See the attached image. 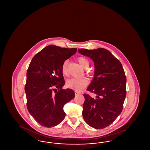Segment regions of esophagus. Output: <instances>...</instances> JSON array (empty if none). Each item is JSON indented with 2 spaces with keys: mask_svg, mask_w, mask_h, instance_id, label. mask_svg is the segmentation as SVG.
<instances>
[{
  "mask_svg": "<svg viewBox=\"0 0 150 150\" xmlns=\"http://www.w3.org/2000/svg\"><path fill=\"white\" fill-rule=\"evenodd\" d=\"M79 94H81V92H77V91H75V95H78Z\"/></svg>",
  "mask_w": 150,
  "mask_h": 150,
  "instance_id": "1",
  "label": "esophagus"
}]
</instances>
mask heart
<instances>
[{"mask_svg":"<svg viewBox=\"0 0 150 150\" xmlns=\"http://www.w3.org/2000/svg\"><path fill=\"white\" fill-rule=\"evenodd\" d=\"M79 63L84 69H88L89 66V61L85 57H80L78 59ZM67 61H65L62 65L61 71L64 75H66L67 72ZM88 84L87 79L72 78L69 79L66 81L67 87L76 91H81Z\"/></svg>","mask_w":150,"mask_h":150,"instance_id":"obj_1","label":"heart"}]
</instances>
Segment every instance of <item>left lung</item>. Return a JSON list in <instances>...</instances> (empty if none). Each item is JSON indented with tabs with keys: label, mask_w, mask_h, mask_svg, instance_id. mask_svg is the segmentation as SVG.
<instances>
[{
	"label": "left lung",
	"mask_w": 150,
	"mask_h": 150,
	"mask_svg": "<svg viewBox=\"0 0 150 150\" xmlns=\"http://www.w3.org/2000/svg\"><path fill=\"white\" fill-rule=\"evenodd\" d=\"M79 53L92 59L94 77L87 90L96 94L93 98L84 94L83 117L97 129L107 127L120 114L126 97L127 79L121 62L105 48L78 49Z\"/></svg>",
	"instance_id": "1"
}]
</instances>
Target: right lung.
Masks as SVG:
<instances>
[{
  "mask_svg": "<svg viewBox=\"0 0 150 150\" xmlns=\"http://www.w3.org/2000/svg\"><path fill=\"white\" fill-rule=\"evenodd\" d=\"M76 50L50 45L35 55L30 64L25 86L27 107L43 127L51 128L62 122L66 115L64 105L75 97L72 89H62L65 82L61 67Z\"/></svg>",
  "mask_w": 150,
  "mask_h": 150,
  "instance_id": "right-lung-1",
  "label": "right lung"
}]
</instances>
